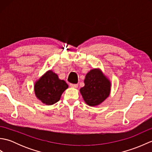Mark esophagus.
Wrapping results in <instances>:
<instances>
[{
	"label": "esophagus",
	"instance_id": "34e87169",
	"mask_svg": "<svg viewBox=\"0 0 152 152\" xmlns=\"http://www.w3.org/2000/svg\"><path fill=\"white\" fill-rule=\"evenodd\" d=\"M70 86L71 88H78V84H72V83H70Z\"/></svg>",
	"mask_w": 152,
	"mask_h": 152
}]
</instances>
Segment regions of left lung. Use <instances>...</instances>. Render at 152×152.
Segmentation results:
<instances>
[{
    "label": "left lung",
    "mask_w": 152,
    "mask_h": 152,
    "mask_svg": "<svg viewBox=\"0 0 152 152\" xmlns=\"http://www.w3.org/2000/svg\"><path fill=\"white\" fill-rule=\"evenodd\" d=\"M85 86L80 91L87 104L95 106L107 99L111 91V82L100 69H93L87 73Z\"/></svg>",
    "instance_id": "8db88e82"
}]
</instances>
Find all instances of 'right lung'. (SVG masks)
Here are the masks:
<instances>
[{
    "label": "right lung",
    "instance_id": "1",
    "mask_svg": "<svg viewBox=\"0 0 152 152\" xmlns=\"http://www.w3.org/2000/svg\"><path fill=\"white\" fill-rule=\"evenodd\" d=\"M68 88L65 81L60 80L57 74L50 70L35 82L34 90L38 100L46 105H52L59 101Z\"/></svg>",
    "mask_w": 152,
    "mask_h": 152
}]
</instances>
